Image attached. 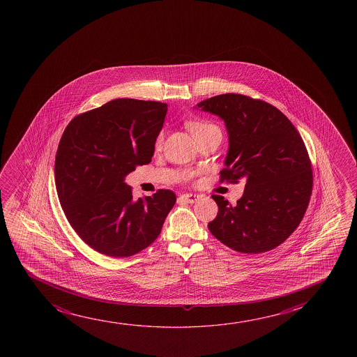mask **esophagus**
Wrapping results in <instances>:
<instances>
[{
	"instance_id": "esophagus-1",
	"label": "esophagus",
	"mask_w": 357,
	"mask_h": 357,
	"mask_svg": "<svg viewBox=\"0 0 357 357\" xmlns=\"http://www.w3.org/2000/svg\"><path fill=\"white\" fill-rule=\"evenodd\" d=\"M181 199L188 202V204H194L200 199V196L196 195V194H184V195L181 196Z\"/></svg>"
}]
</instances>
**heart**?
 <instances>
[{
  "label": "heart",
  "instance_id": "obj_1",
  "mask_svg": "<svg viewBox=\"0 0 357 357\" xmlns=\"http://www.w3.org/2000/svg\"><path fill=\"white\" fill-rule=\"evenodd\" d=\"M215 124L210 122H205V121H195V122L189 123V129L192 132L194 137H197L201 132L210 130V129H215ZM162 142H163V134H158L156 139V147H161Z\"/></svg>",
  "mask_w": 357,
  "mask_h": 357
}]
</instances>
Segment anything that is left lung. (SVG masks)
<instances>
[{"mask_svg":"<svg viewBox=\"0 0 357 357\" xmlns=\"http://www.w3.org/2000/svg\"><path fill=\"white\" fill-rule=\"evenodd\" d=\"M220 116L229 135V151L220 181L239 183L236 205L212 195L218 213L212 235L243 254L273 250L298 228L312 194L311 160L303 137L271 103L240 93H223L197 103Z\"/></svg>","mask_w":357,"mask_h":357,"instance_id":"obj_1","label":"left lung"}]
</instances>
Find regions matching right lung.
Returning a JSON list of instances; mask_svg holds the SVG:
<instances>
[{
    "mask_svg": "<svg viewBox=\"0 0 357 357\" xmlns=\"http://www.w3.org/2000/svg\"><path fill=\"white\" fill-rule=\"evenodd\" d=\"M167 103L117 98L74 117L59 144L54 181L69 225L91 249L129 257L161 233L176 194L132 199L124 176L151 162Z\"/></svg>",
    "mask_w": 357,
    "mask_h": 357,
    "instance_id": "add662e5",
    "label": "right lung"
}]
</instances>
